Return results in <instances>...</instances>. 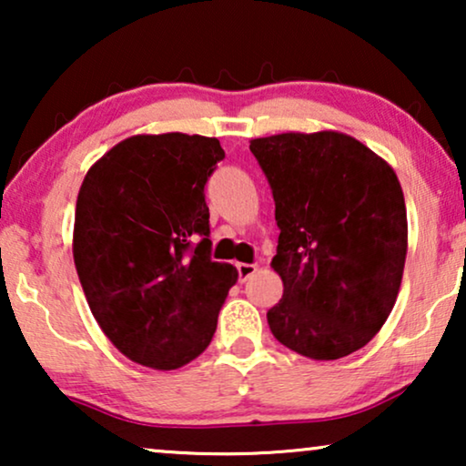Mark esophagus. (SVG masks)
<instances>
[{"instance_id": "obj_1", "label": "esophagus", "mask_w": 466, "mask_h": 466, "mask_svg": "<svg viewBox=\"0 0 466 466\" xmlns=\"http://www.w3.org/2000/svg\"><path fill=\"white\" fill-rule=\"evenodd\" d=\"M258 267L252 265V263H238V273H239V282H246V279H250L254 273H257Z\"/></svg>"}]
</instances>
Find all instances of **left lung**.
<instances>
[{"label": "left lung", "instance_id": "8db88e82", "mask_svg": "<svg viewBox=\"0 0 466 466\" xmlns=\"http://www.w3.org/2000/svg\"><path fill=\"white\" fill-rule=\"evenodd\" d=\"M279 228L273 271L284 282L267 311L276 339L337 360L373 339L397 301L407 209L384 158L339 131L279 133L250 142Z\"/></svg>", "mask_w": 466, "mask_h": 466}]
</instances>
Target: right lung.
Masks as SVG:
<instances>
[{"mask_svg": "<svg viewBox=\"0 0 466 466\" xmlns=\"http://www.w3.org/2000/svg\"><path fill=\"white\" fill-rule=\"evenodd\" d=\"M216 137L133 136L107 150L76 201L74 263L95 320L127 359L171 371L212 341L238 269L209 257Z\"/></svg>", "mask_w": 466, "mask_h": 466, "instance_id": "obj_1", "label": "right lung"}]
</instances>
